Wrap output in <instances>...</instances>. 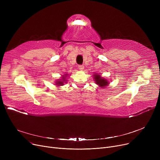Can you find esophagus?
Returning a JSON list of instances; mask_svg holds the SVG:
<instances>
[{"instance_id": "esophagus-1", "label": "esophagus", "mask_w": 160, "mask_h": 160, "mask_svg": "<svg viewBox=\"0 0 160 160\" xmlns=\"http://www.w3.org/2000/svg\"><path fill=\"white\" fill-rule=\"evenodd\" d=\"M78 69L80 71H83V69H84V66H83V65H78Z\"/></svg>"}]
</instances>
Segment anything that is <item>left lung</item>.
Returning <instances> with one entry per match:
<instances>
[{"mask_svg":"<svg viewBox=\"0 0 160 160\" xmlns=\"http://www.w3.org/2000/svg\"><path fill=\"white\" fill-rule=\"evenodd\" d=\"M93 77L95 83L100 88H104L107 87L109 85V83H110V82H109V81L106 78L102 77L101 75L99 74L98 73H95Z\"/></svg>","mask_w":160,"mask_h":160,"instance_id":"obj_1","label":"left lung"}]
</instances>
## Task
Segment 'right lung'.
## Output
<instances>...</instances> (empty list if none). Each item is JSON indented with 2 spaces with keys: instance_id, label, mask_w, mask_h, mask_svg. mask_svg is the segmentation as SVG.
<instances>
[{
  "instance_id": "obj_1",
  "label": "right lung",
  "mask_w": 160,
  "mask_h": 160,
  "mask_svg": "<svg viewBox=\"0 0 160 160\" xmlns=\"http://www.w3.org/2000/svg\"><path fill=\"white\" fill-rule=\"evenodd\" d=\"M69 77V74L68 73H66L63 75L62 76V77L59 80H56L55 83H56V86L59 87V86H62L64 85V83H67V78H68V77Z\"/></svg>"
}]
</instances>
